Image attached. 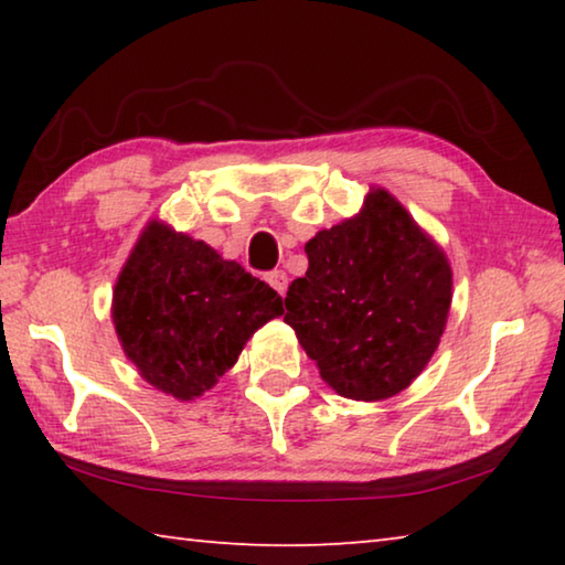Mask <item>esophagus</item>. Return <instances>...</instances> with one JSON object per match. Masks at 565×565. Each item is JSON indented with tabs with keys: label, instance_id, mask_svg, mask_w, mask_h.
Wrapping results in <instances>:
<instances>
[{
	"label": "esophagus",
	"instance_id": "esophagus-1",
	"mask_svg": "<svg viewBox=\"0 0 565 565\" xmlns=\"http://www.w3.org/2000/svg\"><path fill=\"white\" fill-rule=\"evenodd\" d=\"M266 281L271 284V289L279 294V296H284L286 289H289V276H286V271H281V269L271 271L269 276H266Z\"/></svg>",
	"mask_w": 565,
	"mask_h": 565
}]
</instances>
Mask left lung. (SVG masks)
I'll return each mask as SVG.
<instances>
[{"instance_id":"obj_1","label":"left lung","mask_w":565,"mask_h":565,"mask_svg":"<svg viewBox=\"0 0 565 565\" xmlns=\"http://www.w3.org/2000/svg\"><path fill=\"white\" fill-rule=\"evenodd\" d=\"M309 269L284 321L343 398L386 401L414 384L441 343L454 271L406 206L371 186L359 214L306 242Z\"/></svg>"}]
</instances>
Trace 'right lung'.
I'll return each mask as SVG.
<instances>
[{"label":"right lung","instance_id":"right-lung-1","mask_svg":"<svg viewBox=\"0 0 565 565\" xmlns=\"http://www.w3.org/2000/svg\"><path fill=\"white\" fill-rule=\"evenodd\" d=\"M281 296L216 248L151 218L111 294L117 339L139 376L177 401L214 388Z\"/></svg>","mask_w":565,"mask_h":565}]
</instances>
